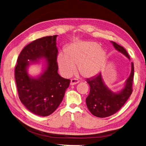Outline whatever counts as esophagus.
I'll use <instances>...</instances> for the list:
<instances>
[{
    "label": "esophagus",
    "mask_w": 146,
    "mask_h": 146,
    "mask_svg": "<svg viewBox=\"0 0 146 146\" xmlns=\"http://www.w3.org/2000/svg\"><path fill=\"white\" fill-rule=\"evenodd\" d=\"M78 82H79V81L78 80H76V79H71V82H70V85H71V86L75 85V84H78Z\"/></svg>",
    "instance_id": "1"
}]
</instances>
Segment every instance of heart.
<instances>
[{
	"mask_svg": "<svg viewBox=\"0 0 146 146\" xmlns=\"http://www.w3.org/2000/svg\"><path fill=\"white\" fill-rule=\"evenodd\" d=\"M108 52L100 44L93 41H77L58 53L56 62L60 73L64 76L72 75L78 66L79 73L84 78H92L100 73L104 67Z\"/></svg>",
	"mask_w": 146,
	"mask_h": 146,
	"instance_id": "1",
	"label": "heart"
}]
</instances>
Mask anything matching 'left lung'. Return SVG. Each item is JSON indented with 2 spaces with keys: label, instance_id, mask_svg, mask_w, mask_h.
<instances>
[{
  "label": "left lung",
  "instance_id": "1",
  "mask_svg": "<svg viewBox=\"0 0 146 146\" xmlns=\"http://www.w3.org/2000/svg\"><path fill=\"white\" fill-rule=\"evenodd\" d=\"M118 52L130 60L126 50L115 42L111 41ZM131 73L121 90L113 91L109 88L103 80L102 74L88 79L90 92L86 99L88 110L95 117L105 118L115 114L124 105L132 93V84L134 76V65L131 63Z\"/></svg>",
  "mask_w": 146,
  "mask_h": 146
}]
</instances>
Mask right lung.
Returning <instances> with one entry per match:
<instances>
[{
	"instance_id": "right-lung-1",
	"label": "right lung",
	"mask_w": 146,
	"mask_h": 146,
	"mask_svg": "<svg viewBox=\"0 0 146 146\" xmlns=\"http://www.w3.org/2000/svg\"><path fill=\"white\" fill-rule=\"evenodd\" d=\"M56 37L44 36L28 44L20 53L15 70L20 100L29 111L40 117L49 116L57 109L70 83L57 72ZM40 63L39 75H29V66Z\"/></svg>"
}]
</instances>
